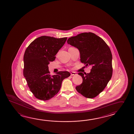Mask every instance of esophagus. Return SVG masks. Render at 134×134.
Wrapping results in <instances>:
<instances>
[{"label": "esophagus", "instance_id": "obj_1", "mask_svg": "<svg viewBox=\"0 0 134 134\" xmlns=\"http://www.w3.org/2000/svg\"><path fill=\"white\" fill-rule=\"evenodd\" d=\"M70 74H71V76H74V75H76V73H75V72H71Z\"/></svg>", "mask_w": 134, "mask_h": 134}]
</instances>
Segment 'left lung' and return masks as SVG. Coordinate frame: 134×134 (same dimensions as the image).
I'll list each match as a JSON object with an SVG mask.
<instances>
[{
  "instance_id": "left-lung-1",
  "label": "left lung",
  "mask_w": 134,
  "mask_h": 134,
  "mask_svg": "<svg viewBox=\"0 0 134 134\" xmlns=\"http://www.w3.org/2000/svg\"><path fill=\"white\" fill-rule=\"evenodd\" d=\"M67 43L77 48L80 61L86 66H92L89 73H78L83 79L76 87L85 97L92 98L102 92L112 76V55L104 40L91 32L82 33L68 38Z\"/></svg>"
}]
</instances>
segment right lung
<instances>
[{
	"label": "right lung",
	"mask_w": 134,
	"mask_h": 134,
	"mask_svg": "<svg viewBox=\"0 0 134 134\" xmlns=\"http://www.w3.org/2000/svg\"><path fill=\"white\" fill-rule=\"evenodd\" d=\"M67 37L57 38L41 36L32 42L24 55L23 75L31 92L37 99H50L57 94L63 80L70 76L68 71H59L51 76L48 65L55 60V55Z\"/></svg>",
	"instance_id": "add662e5"
}]
</instances>
